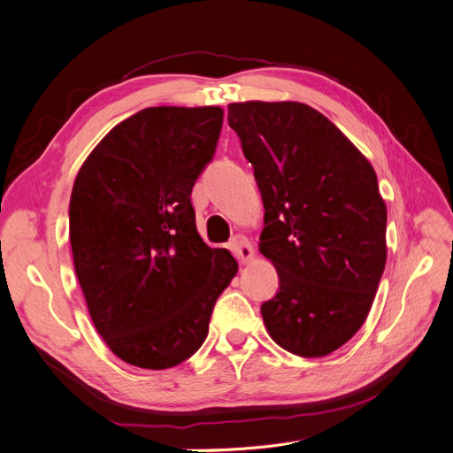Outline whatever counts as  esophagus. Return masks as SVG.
<instances>
[{"mask_svg":"<svg viewBox=\"0 0 453 453\" xmlns=\"http://www.w3.org/2000/svg\"><path fill=\"white\" fill-rule=\"evenodd\" d=\"M230 251L234 253V257L240 260V265H250L255 258L253 245L250 243L248 238H243V236H236L230 242Z\"/></svg>","mask_w":453,"mask_h":453,"instance_id":"1","label":"esophagus"}]
</instances>
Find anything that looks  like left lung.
<instances>
[{
  "label": "left lung",
  "instance_id": "obj_1",
  "mask_svg": "<svg viewBox=\"0 0 453 453\" xmlns=\"http://www.w3.org/2000/svg\"><path fill=\"white\" fill-rule=\"evenodd\" d=\"M228 125L265 203L258 251L280 276L278 295L260 306L266 331L300 357H325L363 326L386 268L376 172L306 104H230Z\"/></svg>",
  "mask_w": 453,
  "mask_h": 453
}]
</instances>
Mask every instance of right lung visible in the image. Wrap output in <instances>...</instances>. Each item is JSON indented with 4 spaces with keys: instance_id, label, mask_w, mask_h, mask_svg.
<instances>
[{
    "instance_id": "right-lung-1",
    "label": "right lung",
    "mask_w": 453,
    "mask_h": 453,
    "mask_svg": "<svg viewBox=\"0 0 453 453\" xmlns=\"http://www.w3.org/2000/svg\"><path fill=\"white\" fill-rule=\"evenodd\" d=\"M223 109L147 107L81 166L70 200L73 265L96 331L128 365L188 359L238 263L196 230L190 193L215 153Z\"/></svg>"
}]
</instances>
